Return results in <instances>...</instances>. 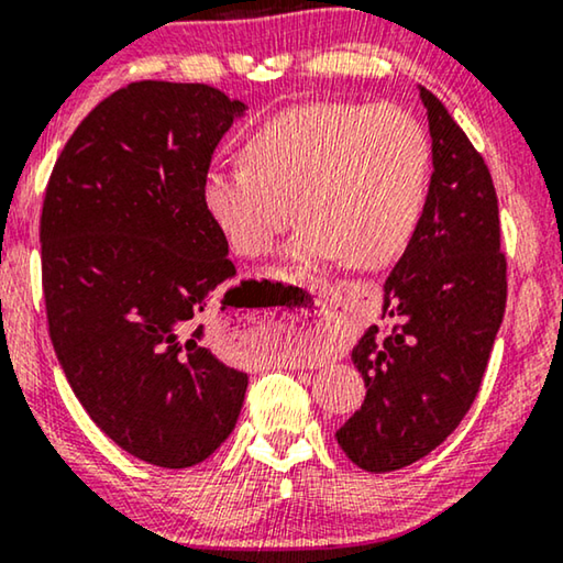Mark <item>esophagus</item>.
Wrapping results in <instances>:
<instances>
[{
  "instance_id": "1",
  "label": "esophagus",
  "mask_w": 563,
  "mask_h": 563,
  "mask_svg": "<svg viewBox=\"0 0 563 563\" xmlns=\"http://www.w3.org/2000/svg\"><path fill=\"white\" fill-rule=\"evenodd\" d=\"M300 325H303V331L310 335L313 341H325L331 339V331H333V310L321 303L313 310H306L303 316H300Z\"/></svg>"
}]
</instances>
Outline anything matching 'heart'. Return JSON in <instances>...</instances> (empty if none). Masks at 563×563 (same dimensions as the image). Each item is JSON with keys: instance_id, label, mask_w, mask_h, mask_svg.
Returning a JSON list of instances; mask_svg holds the SVG:
<instances>
[{"instance_id": "b5f03b06", "label": "heart", "mask_w": 563, "mask_h": 563, "mask_svg": "<svg viewBox=\"0 0 563 563\" xmlns=\"http://www.w3.org/2000/svg\"><path fill=\"white\" fill-rule=\"evenodd\" d=\"M245 164H214L201 205L234 253H271L303 224L292 255L382 267L405 253L430 191V141L391 103L318 100L283 108L242 141Z\"/></svg>"}]
</instances>
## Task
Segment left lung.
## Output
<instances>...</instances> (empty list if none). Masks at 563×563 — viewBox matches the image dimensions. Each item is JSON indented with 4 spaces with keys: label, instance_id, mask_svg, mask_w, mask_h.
<instances>
[{
    "label": "left lung",
    "instance_id": "obj_1",
    "mask_svg": "<svg viewBox=\"0 0 563 563\" xmlns=\"http://www.w3.org/2000/svg\"><path fill=\"white\" fill-rule=\"evenodd\" d=\"M432 136L422 220L384 285L387 325L354 349L366 382L358 412L335 432L351 463L389 473L450 438L481 389L506 313L508 263L488 164L430 90Z\"/></svg>",
    "mask_w": 563,
    "mask_h": 563
}]
</instances>
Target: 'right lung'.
<instances>
[{"instance_id": "add662e5", "label": "right lung", "mask_w": 563, "mask_h": 563, "mask_svg": "<svg viewBox=\"0 0 563 563\" xmlns=\"http://www.w3.org/2000/svg\"><path fill=\"white\" fill-rule=\"evenodd\" d=\"M242 111L205 82H129L67 139L42 201V292L65 379L108 438L158 467L207 460L245 401L247 374L209 349L234 265L201 205Z\"/></svg>"}]
</instances>
